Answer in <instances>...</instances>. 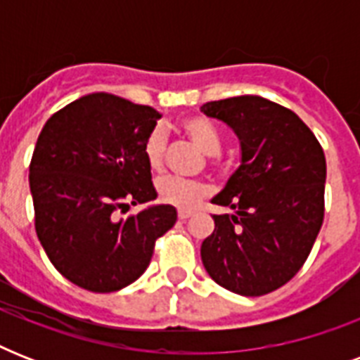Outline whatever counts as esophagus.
Returning a JSON list of instances; mask_svg holds the SVG:
<instances>
[{"label":"esophagus","instance_id":"1","mask_svg":"<svg viewBox=\"0 0 360 360\" xmlns=\"http://www.w3.org/2000/svg\"><path fill=\"white\" fill-rule=\"evenodd\" d=\"M192 214H194V211H186V209H179V211H177V217H179L181 220L191 219Z\"/></svg>","mask_w":360,"mask_h":360}]
</instances>
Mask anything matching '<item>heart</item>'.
<instances>
[{
    "mask_svg": "<svg viewBox=\"0 0 360 360\" xmlns=\"http://www.w3.org/2000/svg\"><path fill=\"white\" fill-rule=\"evenodd\" d=\"M181 132L200 149V151L214 155L213 157V168L222 172L224 162L220 160L217 153L222 147V134L213 123L205 117L200 115H191L179 123ZM143 155H146L147 166L153 172H160L164 166V155H166V138L160 129H155L151 134L147 136L146 143H143ZM158 200L166 205L177 209H194L196 205L205 200L211 194L207 183L203 181H183L177 177H164L158 181L157 185Z\"/></svg>",
    "mask_w": 360,
    "mask_h": 360,
    "instance_id": "heart-1",
    "label": "heart"
}]
</instances>
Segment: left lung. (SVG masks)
<instances>
[{
	"label": "left lung",
	"mask_w": 360,
	"mask_h": 360,
	"mask_svg": "<svg viewBox=\"0 0 360 360\" xmlns=\"http://www.w3.org/2000/svg\"><path fill=\"white\" fill-rule=\"evenodd\" d=\"M240 141V166L213 203L202 243L209 276L226 290L259 297L290 282L304 265L325 214V164L318 138L299 115L267 98L243 95L202 106Z\"/></svg>",
	"instance_id": "left-lung-1"
}]
</instances>
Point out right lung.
Instances as JSON below:
<instances>
[{"mask_svg": "<svg viewBox=\"0 0 360 360\" xmlns=\"http://www.w3.org/2000/svg\"><path fill=\"white\" fill-rule=\"evenodd\" d=\"M157 120L151 106L91 93L39 134L30 164L37 237L53 267L84 290L112 293L140 278L155 240L177 220L172 205L115 217L157 198L143 155Z\"/></svg>", "mask_w": 360, "mask_h": 360, "instance_id": "obj_1", "label": "right lung"}]
</instances>
